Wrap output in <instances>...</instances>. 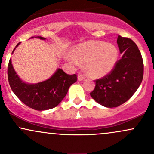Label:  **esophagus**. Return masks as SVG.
I'll use <instances>...</instances> for the list:
<instances>
[{"label":"esophagus","instance_id":"34e87169","mask_svg":"<svg viewBox=\"0 0 154 154\" xmlns=\"http://www.w3.org/2000/svg\"><path fill=\"white\" fill-rule=\"evenodd\" d=\"M84 76H83V75H82V74H79L78 76H77V79H78L79 81H82L84 79Z\"/></svg>","mask_w":154,"mask_h":154}]
</instances>
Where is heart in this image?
I'll return each mask as SVG.
<instances>
[{"instance_id":"1","label":"heart","mask_w":154,"mask_h":154,"mask_svg":"<svg viewBox=\"0 0 154 154\" xmlns=\"http://www.w3.org/2000/svg\"><path fill=\"white\" fill-rule=\"evenodd\" d=\"M118 51L114 45L103 41H89L73 48L72 56L66 59L72 64L84 62V69L88 76L101 77L108 75L115 66Z\"/></svg>"}]
</instances>
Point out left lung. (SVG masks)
Listing matches in <instances>:
<instances>
[{
  "instance_id": "1",
  "label": "left lung",
  "mask_w": 154,
  "mask_h": 154,
  "mask_svg": "<svg viewBox=\"0 0 154 154\" xmlns=\"http://www.w3.org/2000/svg\"><path fill=\"white\" fill-rule=\"evenodd\" d=\"M117 44L122 57L109 75L95 81V87L90 93L97 103L108 108L117 107L130 99L143 77V61L137 45L120 35Z\"/></svg>"
}]
</instances>
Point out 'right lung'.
<instances>
[{
  "instance_id": "obj_1",
  "label": "right lung",
  "mask_w": 154,
  "mask_h": 154,
  "mask_svg": "<svg viewBox=\"0 0 154 154\" xmlns=\"http://www.w3.org/2000/svg\"><path fill=\"white\" fill-rule=\"evenodd\" d=\"M35 38L45 40L40 36ZM19 44L20 43L16 45L12 54ZM8 79L12 91L22 103L35 110L44 111L59 105L66 96L71 85L77 81V75H67L62 69H58L47 80L36 84H28L23 82L17 75L10 59L8 65Z\"/></svg>"
}]
</instances>
